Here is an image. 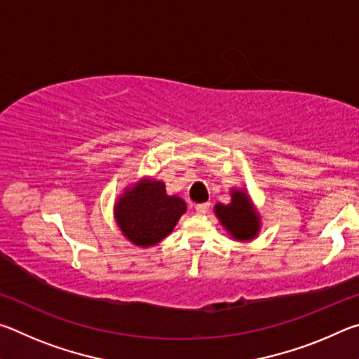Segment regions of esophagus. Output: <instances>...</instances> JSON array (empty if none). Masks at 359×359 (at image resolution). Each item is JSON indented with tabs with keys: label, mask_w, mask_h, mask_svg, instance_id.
I'll use <instances>...</instances> for the list:
<instances>
[{
	"label": "esophagus",
	"mask_w": 359,
	"mask_h": 359,
	"mask_svg": "<svg viewBox=\"0 0 359 359\" xmlns=\"http://www.w3.org/2000/svg\"><path fill=\"white\" fill-rule=\"evenodd\" d=\"M196 214H199V215H204V214H208L209 212V209H210V203H203V204H196Z\"/></svg>",
	"instance_id": "34e87169"
}]
</instances>
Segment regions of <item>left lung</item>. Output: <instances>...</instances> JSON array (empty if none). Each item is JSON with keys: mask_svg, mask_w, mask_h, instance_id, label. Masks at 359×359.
<instances>
[{"mask_svg": "<svg viewBox=\"0 0 359 359\" xmlns=\"http://www.w3.org/2000/svg\"><path fill=\"white\" fill-rule=\"evenodd\" d=\"M231 203H218L214 208V214L222 223L224 231L238 242L253 241L259 234L261 217L255 208L250 194L245 190L233 188Z\"/></svg>", "mask_w": 359, "mask_h": 359, "instance_id": "8db88e82", "label": "left lung"}]
</instances>
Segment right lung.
<instances>
[{
	"label": "right lung",
	"mask_w": 359,
	"mask_h": 359,
	"mask_svg": "<svg viewBox=\"0 0 359 359\" xmlns=\"http://www.w3.org/2000/svg\"><path fill=\"white\" fill-rule=\"evenodd\" d=\"M185 212L184 199L168 194L165 182L151 177L126 187L114 204V217L121 234L141 248L154 247L168 238Z\"/></svg>",
	"instance_id": "add662e5"
}]
</instances>
